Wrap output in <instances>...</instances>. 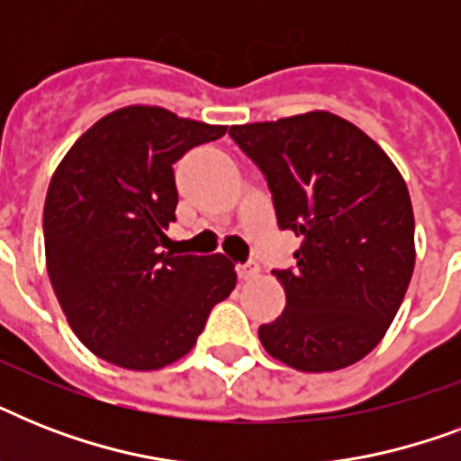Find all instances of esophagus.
I'll list each match as a JSON object with an SVG mask.
<instances>
[{
  "mask_svg": "<svg viewBox=\"0 0 461 461\" xmlns=\"http://www.w3.org/2000/svg\"><path fill=\"white\" fill-rule=\"evenodd\" d=\"M258 263L256 260H249V263H241V266H237V275H239V280L246 282V280H253L256 275H258Z\"/></svg>",
  "mask_w": 461,
  "mask_h": 461,
  "instance_id": "1",
  "label": "esophagus"
}]
</instances>
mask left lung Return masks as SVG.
I'll return each instance as SVG.
<instances>
[{"label": "left lung", "instance_id": "left-lung-1", "mask_svg": "<svg viewBox=\"0 0 461 461\" xmlns=\"http://www.w3.org/2000/svg\"><path fill=\"white\" fill-rule=\"evenodd\" d=\"M258 165L280 230L302 239L296 266L273 270L287 306L258 328L270 357L296 371L364 358L394 321L414 273V210L383 148L330 112L231 126Z\"/></svg>", "mask_w": 461, "mask_h": 461}]
</instances>
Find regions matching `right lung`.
<instances>
[{"instance_id":"add662e5","label":"right lung","mask_w":461,"mask_h":461,"mask_svg":"<svg viewBox=\"0 0 461 461\" xmlns=\"http://www.w3.org/2000/svg\"><path fill=\"white\" fill-rule=\"evenodd\" d=\"M224 131L133 104L90 126L57 167L42 215L47 275L76 337L104 361L174 364L237 285L220 253L162 251L179 201L172 165Z\"/></svg>"}]
</instances>
